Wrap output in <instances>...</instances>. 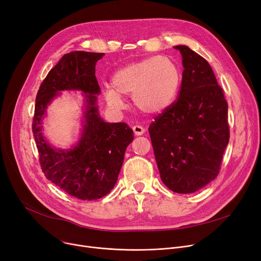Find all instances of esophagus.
I'll use <instances>...</instances> for the list:
<instances>
[{
  "mask_svg": "<svg viewBox=\"0 0 261 261\" xmlns=\"http://www.w3.org/2000/svg\"><path fill=\"white\" fill-rule=\"evenodd\" d=\"M132 129H133V132H134L135 135H143L145 133V129L142 126H139V125L134 126Z\"/></svg>",
  "mask_w": 261,
  "mask_h": 261,
  "instance_id": "obj_1",
  "label": "esophagus"
}]
</instances>
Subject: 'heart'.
<instances>
[{"instance_id":"obj_1","label":"heart","mask_w":261,"mask_h":261,"mask_svg":"<svg viewBox=\"0 0 261 261\" xmlns=\"http://www.w3.org/2000/svg\"><path fill=\"white\" fill-rule=\"evenodd\" d=\"M181 85V72L173 59L151 56L122 66L112 76V88L105 90L107 101L122 105V96L133 95L140 111L160 114L175 100Z\"/></svg>"}]
</instances>
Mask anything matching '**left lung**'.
I'll list each match as a JSON object with an SVG mask.
<instances>
[{
	"label": "left lung",
	"instance_id": "1",
	"mask_svg": "<svg viewBox=\"0 0 261 261\" xmlns=\"http://www.w3.org/2000/svg\"><path fill=\"white\" fill-rule=\"evenodd\" d=\"M179 97L149 126L161 179L177 194L206 186L220 171L229 141L227 101L213 68L186 45Z\"/></svg>",
	"mask_w": 261,
	"mask_h": 261
}]
</instances>
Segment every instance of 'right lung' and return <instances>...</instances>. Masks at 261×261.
<instances>
[{
	"instance_id": "obj_1",
	"label": "right lung",
	"mask_w": 261,
	"mask_h": 261,
	"mask_svg": "<svg viewBox=\"0 0 261 261\" xmlns=\"http://www.w3.org/2000/svg\"><path fill=\"white\" fill-rule=\"evenodd\" d=\"M103 55L78 50L65 54L48 72L36 97L33 133L41 169L47 180L80 200L100 199L113 189L126 149L134 138L126 122L110 123L99 116L96 95L100 93V88L95 65ZM65 89L84 91L86 98L82 138L68 150L51 147L40 126L51 99Z\"/></svg>"
}]
</instances>
